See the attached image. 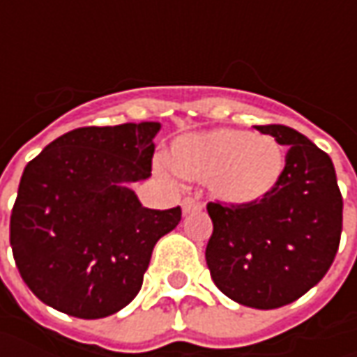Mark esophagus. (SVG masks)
<instances>
[{"mask_svg":"<svg viewBox=\"0 0 357 357\" xmlns=\"http://www.w3.org/2000/svg\"><path fill=\"white\" fill-rule=\"evenodd\" d=\"M202 208V202H199L197 199H192V197H186L183 200V213L185 214H190V213H197Z\"/></svg>","mask_w":357,"mask_h":357,"instance_id":"obj_1","label":"esophagus"}]
</instances>
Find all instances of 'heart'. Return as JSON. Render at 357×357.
<instances>
[{
  "label": "heart",
  "instance_id": "obj_1",
  "mask_svg": "<svg viewBox=\"0 0 357 357\" xmlns=\"http://www.w3.org/2000/svg\"><path fill=\"white\" fill-rule=\"evenodd\" d=\"M172 169L181 176L208 183L211 192L225 204L248 206L278 186L286 155L270 135L214 129L178 139L172 146Z\"/></svg>",
  "mask_w": 357,
  "mask_h": 357
}]
</instances>
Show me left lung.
Listing matches in <instances>:
<instances>
[{"label":"left lung","mask_w":357,"mask_h":357,"mask_svg":"<svg viewBox=\"0 0 357 357\" xmlns=\"http://www.w3.org/2000/svg\"><path fill=\"white\" fill-rule=\"evenodd\" d=\"M288 146L278 186L256 204L208 202L206 264L222 294L242 306L292 304L326 276L342 236L344 200L332 158L302 132L262 125Z\"/></svg>","instance_id":"left-lung-1"}]
</instances>
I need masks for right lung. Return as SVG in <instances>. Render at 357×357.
I'll use <instances>...</instances> for the list:
<instances>
[{"mask_svg":"<svg viewBox=\"0 0 357 357\" xmlns=\"http://www.w3.org/2000/svg\"><path fill=\"white\" fill-rule=\"evenodd\" d=\"M158 129L81 127L27 162L9 244L21 278L43 304L97 320L139 294L155 244L183 214L181 206L144 208L129 188L151 176Z\"/></svg>","mask_w":357,"mask_h":357,"instance_id":"right-lung-1","label":"right lung"}]
</instances>
